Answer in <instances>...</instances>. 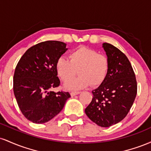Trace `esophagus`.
<instances>
[{
    "mask_svg": "<svg viewBox=\"0 0 151 151\" xmlns=\"http://www.w3.org/2000/svg\"><path fill=\"white\" fill-rule=\"evenodd\" d=\"M79 93H80V91H72L70 94L72 96H75V95L79 94Z\"/></svg>",
    "mask_w": 151,
    "mask_h": 151,
    "instance_id": "esophagus-1",
    "label": "esophagus"
}]
</instances>
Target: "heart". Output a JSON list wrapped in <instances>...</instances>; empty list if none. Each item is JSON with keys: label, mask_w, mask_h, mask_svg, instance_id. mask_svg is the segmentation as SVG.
<instances>
[{"label": "heart", "mask_w": 151, "mask_h": 151, "mask_svg": "<svg viewBox=\"0 0 151 151\" xmlns=\"http://www.w3.org/2000/svg\"><path fill=\"white\" fill-rule=\"evenodd\" d=\"M70 60L61 57L56 63L58 75L63 81H68L77 73L79 77L68 81L65 87L70 90L85 88L90 84L100 85L106 79L109 62L106 56L98 54L96 50L86 47H79L70 54Z\"/></svg>", "instance_id": "heart-1"}]
</instances>
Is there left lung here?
<instances>
[{"instance_id":"1","label":"left lung","mask_w":151,"mask_h":151,"mask_svg":"<svg viewBox=\"0 0 151 151\" xmlns=\"http://www.w3.org/2000/svg\"><path fill=\"white\" fill-rule=\"evenodd\" d=\"M109 67L104 81L93 90V98L85 109L90 120L101 127H109L122 121L132 106L137 82L129 59L112 45L102 44Z\"/></svg>"}]
</instances>
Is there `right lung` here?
Wrapping results in <instances>:
<instances>
[{"mask_svg": "<svg viewBox=\"0 0 151 151\" xmlns=\"http://www.w3.org/2000/svg\"><path fill=\"white\" fill-rule=\"evenodd\" d=\"M60 41H45L29 48L19 60L13 77V91L19 108L27 120L44 124L57 116L70 97L55 92L60 81L57 61L67 50Z\"/></svg>", "mask_w": 151, "mask_h": 151, "instance_id": "right-lung-1", "label": "right lung"}]
</instances>
